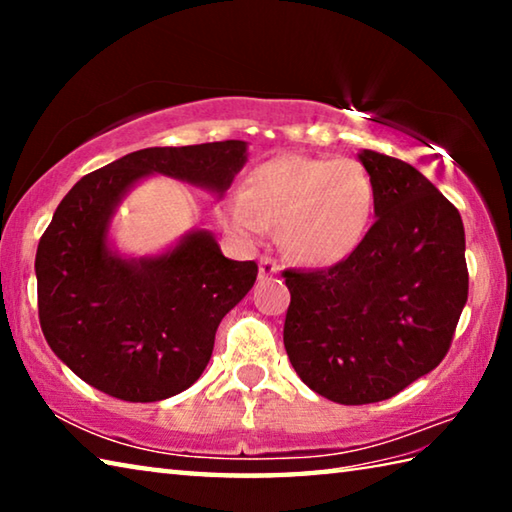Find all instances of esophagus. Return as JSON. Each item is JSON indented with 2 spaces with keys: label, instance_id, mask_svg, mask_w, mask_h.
Here are the masks:
<instances>
[{
  "label": "esophagus",
  "instance_id": "1",
  "mask_svg": "<svg viewBox=\"0 0 512 512\" xmlns=\"http://www.w3.org/2000/svg\"><path fill=\"white\" fill-rule=\"evenodd\" d=\"M277 273H280V264H277L273 257H268V255L259 257V275L268 277V275H277Z\"/></svg>",
  "mask_w": 512,
  "mask_h": 512
}]
</instances>
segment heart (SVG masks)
Returning <instances> with one entry per match:
<instances>
[{"label":"heart","mask_w":512,"mask_h":512,"mask_svg":"<svg viewBox=\"0 0 512 512\" xmlns=\"http://www.w3.org/2000/svg\"><path fill=\"white\" fill-rule=\"evenodd\" d=\"M375 203V180L361 162L280 155L250 171L244 192L219 203V216L246 241L280 225V244L296 262L334 266L366 239Z\"/></svg>","instance_id":"heart-1"}]
</instances>
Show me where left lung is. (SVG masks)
Segmentation results:
<instances>
[{
  "label": "left lung",
  "mask_w": 512,
  "mask_h": 512,
  "mask_svg": "<svg viewBox=\"0 0 512 512\" xmlns=\"http://www.w3.org/2000/svg\"><path fill=\"white\" fill-rule=\"evenodd\" d=\"M377 187L366 239L320 271H284V348L298 377L339 404H372L427 375L452 345L467 302L461 214L422 173L361 151Z\"/></svg>",
  "instance_id": "left-lung-1"
}]
</instances>
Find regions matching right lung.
Masks as SVG:
<instances>
[{"label":"right lung","mask_w":512,"mask_h":512,"mask_svg":"<svg viewBox=\"0 0 512 512\" xmlns=\"http://www.w3.org/2000/svg\"><path fill=\"white\" fill-rule=\"evenodd\" d=\"M246 142L153 146L83 176L56 207L36 253L42 334L85 384L124 402H160L203 375L221 318L253 289L255 262L223 257L194 230L158 257H121L108 228L137 180L162 173L223 196Z\"/></svg>","instance_id":"obj_1"}]
</instances>
